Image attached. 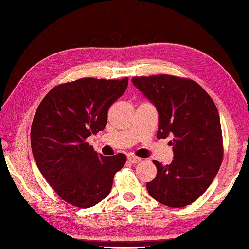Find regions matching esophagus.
<instances>
[{"instance_id": "34e87169", "label": "esophagus", "mask_w": 249, "mask_h": 249, "mask_svg": "<svg viewBox=\"0 0 249 249\" xmlns=\"http://www.w3.org/2000/svg\"><path fill=\"white\" fill-rule=\"evenodd\" d=\"M128 160H129V162H131V163H133V164H136V163H139V162H141V158H139V157H135V156H128Z\"/></svg>"}]
</instances>
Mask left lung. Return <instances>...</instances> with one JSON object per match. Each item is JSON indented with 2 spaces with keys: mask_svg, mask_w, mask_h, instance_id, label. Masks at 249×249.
Returning <instances> with one entry per match:
<instances>
[{
  "mask_svg": "<svg viewBox=\"0 0 249 249\" xmlns=\"http://www.w3.org/2000/svg\"><path fill=\"white\" fill-rule=\"evenodd\" d=\"M159 115L157 138L172 136L171 164L154 161L157 176L147 182L155 200L170 207H184L200 197L222 162L219 114L211 96L194 80L170 75L131 79Z\"/></svg>",
  "mask_w": 249,
  "mask_h": 249,
  "instance_id": "obj_1",
  "label": "left lung"
}]
</instances>
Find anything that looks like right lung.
Returning <instances> with one entry per match:
<instances>
[{
	"instance_id": "obj_1",
	"label": "right lung",
	"mask_w": 249,
	"mask_h": 249,
	"mask_svg": "<svg viewBox=\"0 0 249 249\" xmlns=\"http://www.w3.org/2000/svg\"><path fill=\"white\" fill-rule=\"evenodd\" d=\"M128 83V78H82L53 88L38 105L31 128L35 163L70 204L80 209L98 204L125 163V155H99L86 140L104 130L109 106Z\"/></svg>"
}]
</instances>
